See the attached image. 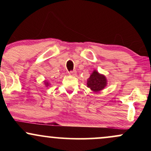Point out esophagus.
<instances>
[{
	"instance_id": "esophagus-1",
	"label": "esophagus",
	"mask_w": 151,
	"mask_h": 151,
	"mask_svg": "<svg viewBox=\"0 0 151 151\" xmlns=\"http://www.w3.org/2000/svg\"><path fill=\"white\" fill-rule=\"evenodd\" d=\"M69 74L71 76H75L76 74H77V72H76L75 71H70V72H69Z\"/></svg>"
}]
</instances>
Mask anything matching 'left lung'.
Masks as SVG:
<instances>
[{
	"label": "left lung",
	"mask_w": 151,
	"mask_h": 151,
	"mask_svg": "<svg viewBox=\"0 0 151 151\" xmlns=\"http://www.w3.org/2000/svg\"><path fill=\"white\" fill-rule=\"evenodd\" d=\"M106 85V79L105 76L98 73L96 70L93 71L87 80V86L92 91H99Z\"/></svg>",
	"instance_id": "8db88e82"
}]
</instances>
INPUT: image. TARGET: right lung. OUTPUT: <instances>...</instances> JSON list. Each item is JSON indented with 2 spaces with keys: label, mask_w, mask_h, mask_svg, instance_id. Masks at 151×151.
<instances>
[{
  "label": "right lung",
  "mask_w": 151,
  "mask_h": 151,
  "mask_svg": "<svg viewBox=\"0 0 151 151\" xmlns=\"http://www.w3.org/2000/svg\"><path fill=\"white\" fill-rule=\"evenodd\" d=\"M45 84L46 86H48L49 84H48V82H47V81H45Z\"/></svg>",
  "instance_id": "1"
}]
</instances>
